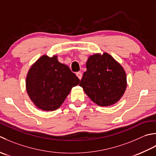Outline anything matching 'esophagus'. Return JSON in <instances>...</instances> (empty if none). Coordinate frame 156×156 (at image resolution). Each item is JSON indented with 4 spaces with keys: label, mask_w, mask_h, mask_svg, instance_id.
Returning <instances> with one entry per match:
<instances>
[{
    "label": "esophagus",
    "mask_w": 156,
    "mask_h": 156,
    "mask_svg": "<svg viewBox=\"0 0 156 156\" xmlns=\"http://www.w3.org/2000/svg\"><path fill=\"white\" fill-rule=\"evenodd\" d=\"M76 75H77V77L81 80V78H82V73H81V72H77V73H76Z\"/></svg>",
    "instance_id": "34e87169"
}]
</instances>
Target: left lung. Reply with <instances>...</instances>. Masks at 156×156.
Segmentation results:
<instances>
[{
	"mask_svg": "<svg viewBox=\"0 0 156 156\" xmlns=\"http://www.w3.org/2000/svg\"><path fill=\"white\" fill-rule=\"evenodd\" d=\"M86 68L79 85L89 98L100 106H109L119 101L126 88L122 66L104 52L89 57Z\"/></svg>",
	"mask_w": 156,
	"mask_h": 156,
	"instance_id": "left-lung-1",
	"label": "left lung"
}]
</instances>
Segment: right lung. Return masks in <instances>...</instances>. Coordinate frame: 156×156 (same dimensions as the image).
Segmentation results:
<instances>
[{
  "label": "right lung",
  "instance_id": "1",
  "mask_svg": "<svg viewBox=\"0 0 156 156\" xmlns=\"http://www.w3.org/2000/svg\"><path fill=\"white\" fill-rule=\"evenodd\" d=\"M80 80L56 56L43 55L31 66L26 78L28 96L38 108L53 111L61 106Z\"/></svg>",
  "mask_w": 156,
  "mask_h": 156
}]
</instances>
